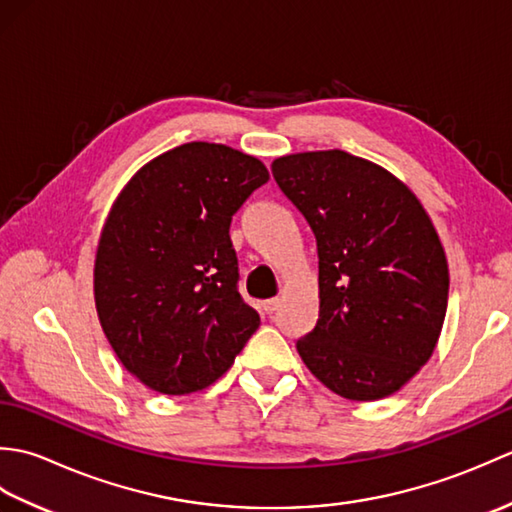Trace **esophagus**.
Returning <instances> with one entry per match:
<instances>
[{"label": "esophagus", "instance_id": "esophagus-1", "mask_svg": "<svg viewBox=\"0 0 512 512\" xmlns=\"http://www.w3.org/2000/svg\"><path fill=\"white\" fill-rule=\"evenodd\" d=\"M279 306H281V299H266L264 301V310H266V314H273V312H277L279 310Z\"/></svg>", "mask_w": 512, "mask_h": 512}]
</instances>
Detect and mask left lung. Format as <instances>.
<instances>
[{"mask_svg":"<svg viewBox=\"0 0 512 512\" xmlns=\"http://www.w3.org/2000/svg\"><path fill=\"white\" fill-rule=\"evenodd\" d=\"M319 255V319L297 341L310 372L350 400L391 396L429 361L447 314L449 266L405 184L347 151L273 162Z\"/></svg>","mask_w":512,"mask_h":512,"instance_id":"left-lung-1","label":"left lung"}]
</instances>
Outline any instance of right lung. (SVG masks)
Masks as SVG:
<instances>
[{
    "mask_svg": "<svg viewBox=\"0 0 512 512\" xmlns=\"http://www.w3.org/2000/svg\"><path fill=\"white\" fill-rule=\"evenodd\" d=\"M268 178L242 151L187 143L116 198L96 250V312L127 372L158 394L213 385L259 328L228 228Z\"/></svg>",
    "mask_w": 512,
    "mask_h": 512,
    "instance_id": "add662e5",
    "label": "right lung"
}]
</instances>
